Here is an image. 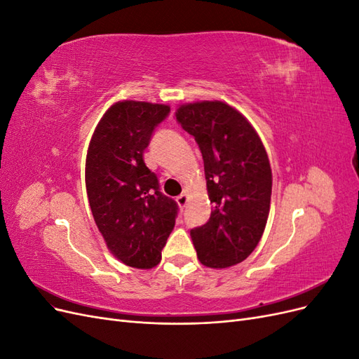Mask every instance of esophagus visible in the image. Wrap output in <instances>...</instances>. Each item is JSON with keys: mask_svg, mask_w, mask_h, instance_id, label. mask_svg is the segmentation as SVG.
Masks as SVG:
<instances>
[{"mask_svg": "<svg viewBox=\"0 0 359 359\" xmlns=\"http://www.w3.org/2000/svg\"><path fill=\"white\" fill-rule=\"evenodd\" d=\"M177 203L180 205V208H184V206L187 205V193H186V191L181 193L180 196L177 198Z\"/></svg>", "mask_w": 359, "mask_h": 359, "instance_id": "esophagus-1", "label": "esophagus"}]
</instances>
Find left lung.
I'll use <instances>...</instances> for the list:
<instances>
[{"label": "left lung", "instance_id": "1", "mask_svg": "<svg viewBox=\"0 0 359 359\" xmlns=\"http://www.w3.org/2000/svg\"><path fill=\"white\" fill-rule=\"evenodd\" d=\"M175 116L199 145L212 203L210 220L190 231L198 259L210 268L240 264L259 244L269 214L273 173L262 140L223 102L182 104Z\"/></svg>", "mask_w": 359, "mask_h": 359}]
</instances>
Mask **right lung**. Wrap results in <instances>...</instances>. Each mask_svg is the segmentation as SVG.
Segmentation results:
<instances>
[{"instance_id":"add662e5","label":"right lung","mask_w":359,"mask_h":359,"mask_svg":"<svg viewBox=\"0 0 359 359\" xmlns=\"http://www.w3.org/2000/svg\"><path fill=\"white\" fill-rule=\"evenodd\" d=\"M170 112L166 104L118 102L97 126L86 154V193L107 248L123 264L148 269L175 226L178 203L160 191L144 161L156 127Z\"/></svg>"}]
</instances>
